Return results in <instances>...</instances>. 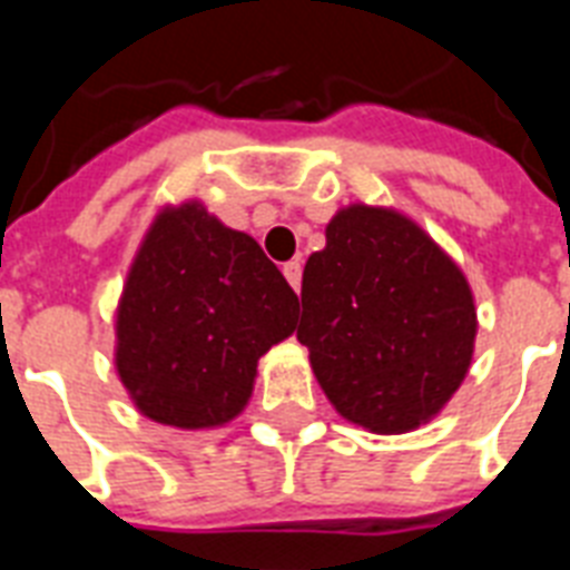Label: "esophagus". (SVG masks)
Returning a JSON list of instances; mask_svg holds the SVG:
<instances>
[{"label": "esophagus", "instance_id": "34e87169", "mask_svg": "<svg viewBox=\"0 0 570 570\" xmlns=\"http://www.w3.org/2000/svg\"><path fill=\"white\" fill-rule=\"evenodd\" d=\"M284 277L289 281V286H293V289H298V286H302V263H298V259H289V263H284Z\"/></svg>", "mask_w": 570, "mask_h": 570}]
</instances>
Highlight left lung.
Instances as JSON below:
<instances>
[{
    "label": "left lung",
    "instance_id": "obj_1",
    "mask_svg": "<svg viewBox=\"0 0 570 570\" xmlns=\"http://www.w3.org/2000/svg\"><path fill=\"white\" fill-rule=\"evenodd\" d=\"M302 277L298 340L340 414L375 434L411 432L470 370L476 307L461 268L393 209L355 204Z\"/></svg>",
    "mask_w": 570,
    "mask_h": 570
}]
</instances>
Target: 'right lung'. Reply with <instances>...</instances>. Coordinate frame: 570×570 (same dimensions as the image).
<instances>
[{"label": "right lung", "mask_w": 570, "mask_h": 570, "mask_svg": "<svg viewBox=\"0 0 570 570\" xmlns=\"http://www.w3.org/2000/svg\"><path fill=\"white\" fill-rule=\"evenodd\" d=\"M295 307L293 286L248 233L195 200L165 209L120 298V381L156 423H227L248 405L259 357L295 331Z\"/></svg>", "instance_id": "add662e5"}]
</instances>
